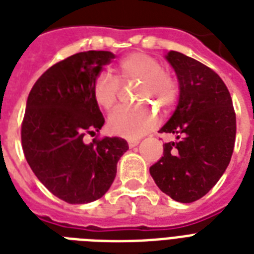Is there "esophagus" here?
I'll use <instances>...</instances> for the list:
<instances>
[{
	"label": "esophagus",
	"mask_w": 254,
	"mask_h": 254,
	"mask_svg": "<svg viewBox=\"0 0 254 254\" xmlns=\"http://www.w3.org/2000/svg\"><path fill=\"white\" fill-rule=\"evenodd\" d=\"M139 143V139H127V145L129 147H134Z\"/></svg>",
	"instance_id": "esophagus-1"
}]
</instances>
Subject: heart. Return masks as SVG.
<instances>
[{
  "instance_id": "b5f03b06",
  "label": "heart",
  "mask_w": 254,
  "mask_h": 254,
  "mask_svg": "<svg viewBox=\"0 0 254 254\" xmlns=\"http://www.w3.org/2000/svg\"><path fill=\"white\" fill-rule=\"evenodd\" d=\"M117 75L101 72L96 76L92 95L96 104L104 111H111L119 99L120 83L139 81L137 88L138 101H151L157 107L170 109L177 103L179 85L177 79L162 69L155 58L134 51L125 55L117 63ZM158 115L146 105L121 107L116 109L108 120L111 133L125 138H138L158 125Z\"/></svg>"
}]
</instances>
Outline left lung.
<instances>
[{"label": "left lung", "instance_id": "obj_1", "mask_svg": "<svg viewBox=\"0 0 254 254\" xmlns=\"http://www.w3.org/2000/svg\"><path fill=\"white\" fill-rule=\"evenodd\" d=\"M167 61L179 80V103L161 129L177 134L150 167L161 191L181 203L200 199L216 185L232 157L236 113L228 88L213 69L178 51Z\"/></svg>", "mask_w": 254, "mask_h": 254}]
</instances>
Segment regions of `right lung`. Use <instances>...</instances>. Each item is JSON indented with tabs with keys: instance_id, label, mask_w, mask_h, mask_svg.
<instances>
[{
	"instance_id": "1",
	"label": "right lung",
	"mask_w": 254,
	"mask_h": 254,
	"mask_svg": "<svg viewBox=\"0 0 254 254\" xmlns=\"http://www.w3.org/2000/svg\"><path fill=\"white\" fill-rule=\"evenodd\" d=\"M109 51H84L51 65L27 97L21 127L25 158L45 187L69 204L97 200L115 181L117 162L127 150L120 137L96 135L104 117L92 87Z\"/></svg>"
}]
</instances>
